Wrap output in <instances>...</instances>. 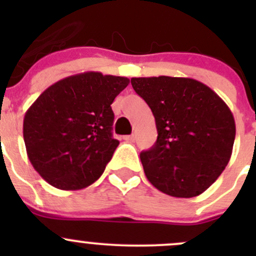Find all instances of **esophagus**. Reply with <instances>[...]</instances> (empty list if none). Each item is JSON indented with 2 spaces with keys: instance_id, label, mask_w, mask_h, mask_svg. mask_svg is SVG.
Instances as JSON below:
<instances>
[{
  "instance_id": "1",
  "label": "esophagus",
  "mask_w": 256,
  "mask_h": 256,
  "mask_svg": "<svg viewBox=\"0 0 256 256\" xmlns=\"http://www.w3.org/2000/svg\"><path fill=\"white\" fill-rule=\"evenodd\" d=\"M124 140L128 141V142H134V141H135V135H128V136H124Z\"/></svg>"
}]
</instances>
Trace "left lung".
I'll return each mask as SVG.
<instances>
[{"label":"left lung","mask_w":256,"mask_h":256,"mask_svg":"<svg viewBox=\"0 0 256 256\" xmlns=\"http://www.w3.org/2000/svg\"><path fill=\"white\" fill-rule=\"evenodd\" d=\"M154 116L157 141L141 152L147 180L166 194L192 198L208 190L230 160L236 121L228 105L190 78L131 79Z\"/></svg>","instance_id":"1"}]
</instances>
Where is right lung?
Here are the masks:
<instances>
[{
    "label": "right lung",
    "mask_w": 256,
    "mask_h": 256,
    "mask_svg": "<svg viewBox=\"0 0 256 256\" xmlns=\"http://www.w3.org/2000/svg\"><path fill=\"white\" fill-rule=\"evenodd\" d=\"M130 82L85 72L54 82L26 112L23 138L36 171L50 186L76 190L94 183L112 160V104Z\"/></svg>",
    "instance_id": "1"
}]
</instances>
